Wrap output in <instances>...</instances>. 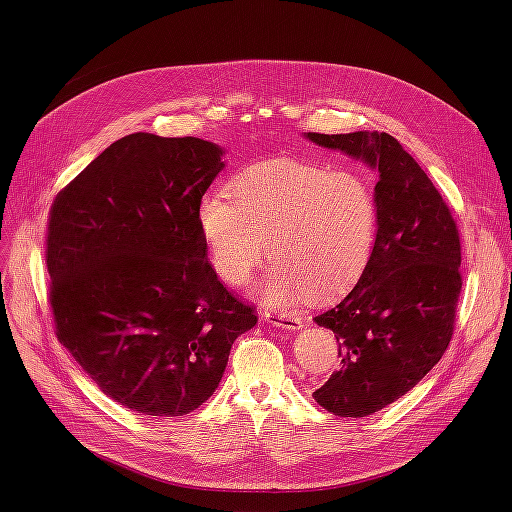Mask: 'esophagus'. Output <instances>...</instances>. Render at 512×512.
Listing matches in <instances>:
<instances>
[{"instance_id":"34e87169","label":"esophagus","mask_w":512,"mask_h":512,"mask_svg":"<svg viewBox=\"0 0 512 512\" xmlns=\"http://www.w3.org/2000/svg\"><path fill=\"white\" fill-rule=\"evenodd\" d=\"M274 328H282V330H301L303 328V319L294 313H286V311H265L263 315Z\"/></svg>"}]
</instances>
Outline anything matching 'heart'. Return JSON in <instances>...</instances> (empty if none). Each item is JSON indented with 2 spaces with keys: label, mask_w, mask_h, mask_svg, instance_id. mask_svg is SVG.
I'll return each instance as SVG.
<instances>
[{
  "label": "heart",
  "mask_w": 512,
  "mask_h": 512,
  "mask_svg": "<svg viewBox=\"0 0 512 512\" xmlns=\"http://www.w3.org/2000/svg\"><path fill=\"white\" fill-rule=\"evenodd\" d=\"M199 230L215 274L245 284L270 255L257 288L276 307L328 299L365 272L378 232V203L355 172L297 159H272L242 170L226 195L199 205Z\"/></svg>",
  "instance_id": "heart-1"
}]
</instances>
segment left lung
<instances>
[{"mask_svg": "<svg viewBox=\"0 0 512 512\" xmlns=\"http://www.w3.org/2000/svg\"><path fill=\"white\" fill-rule=\"evenodd\" d=\"M305 137L378 170V232L351 292L313 317L336 334L340 369L313 398L338 417H367L415 388L442 359L461 294L459 230L434 182L388 132Z\"/></svg>", "mask_w": 512, "mask_h": 512, "instance_id": "left-lung-1", "label": "left lung"}]
</instances>
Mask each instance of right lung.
<instances>
[{"label": "right lung", "instance_id": "right-lung-1", "mask_svg": "<svg viewBox=\"0 0 512 512\" xmlns=\"http://www.w3.org/2000/svg\"><path fill=\"white\" fill-rule=\"evenodd\" d=\"M224 149L134 132L49 211V303L58 340L130 411L180 417L218 388L234 340L257 324L207 261L199 205Z\"/></svg>", "mask_w": 512, "mask_h": 512}]
</instances>
